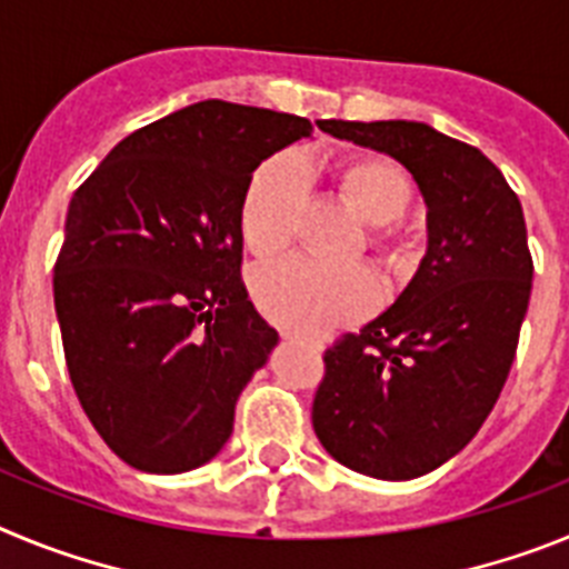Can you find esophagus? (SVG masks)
Returning <instances> with one entry per match:
<instances>
[{
	"label": "esophagus",
	"instance_id": "1",
	"mask_svg": "<svg viewBox=\"0 0 569 569\" xmlns=\"http://www.w3.org/2000/svg\"><path fill=\"white\" fill-rule=\"evenodd\" d=\"M284 339H290V341H301V339H296V336H290V333H288V336H284Z\"/></svg>",
	"mask_w": 569,
	"mask_h": 569
}]
</instances>
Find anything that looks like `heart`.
Instances as JSON below:
<instances>
[{
    "mask_svg": "<svg viewBox=\"0 0 569 569\" xmlns=\"http://www.w3.org/2000/svg\"><path fill=\"white\" fill-rule=\"evenodd\" d=\"M336 184L347 208L361 222L385 228L399 222L416 199V184L405 168L387 156L359 153L336 168ZM310 196V173L305 159L279 153L250 176L239 204L241 241L250 253H279L296 233L301 210ZM376 248L390 268H405L410 248L393 233L376 236ZM256 308L273 325L301 336H319L373 313L379 305L376 279L359 264H321L293 256L256 270L250 276Z\"/></svg>",
    "mask_w": 569,
    "mask_h": 569,
    "instance_id": "heart-1",
    "label": "heart"
}]
</instances>
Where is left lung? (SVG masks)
Listing matches in <instances>:
<instances>
[{"label":"left lung","mask_w":569,"mask_h":569,"mask_svg":"<svg viewBox=\"0 0 569 569\" xmlns=\"http://www.w3.org/2000/svg\"><path fill=\"white\" fill-rule=\"evenodd\" d=\"M393 156L427 204V253L405 293L325 350L313 430L339 465L407 481L453 459L505 387L530 305L525 213L501 170L425 122L321 119Z\"/></svg>","instance_id":"8db88e82"}]
</instances>
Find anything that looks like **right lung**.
<instances>
[{
	"label": "right lung",
	"instance_id": "1",
	"mask_svg": "<svg viewBox=\"0 0 569 569\" xmlns=\"http://www.w3.org/2000/svg\"><path fill=\"white\" fill-rule=\"evenodd\" d=\"M313 124L208 99L130 133L79 184L53 268L64 361L104 445L144 472L202 467L279 333L241 281L250 176Z\"/></svg>",
	"mask_w": 569,
	"mask_h": 569
}]
</instances>
